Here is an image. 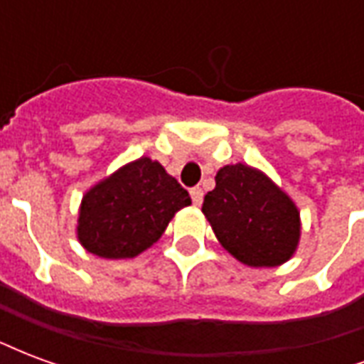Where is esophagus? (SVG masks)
Masks as SVG:
<instances>
[{
  "label": "esophagus",
  "instance_id": "obj_1",
  "mask_svg": "<svg viewBox=\"0 0 364 364\" xmlns=\"http://www.w3.org/2000/svg\"><path fill=\"white\" fill-rule=\"evenodd\" d=\"M203 197H205V193H203L200 187H193L191 189V198H193V205L195 206L203 205Z\"/></svg>",
  "mask_w": 364,
  "mask_h": 364
}]
</instances>
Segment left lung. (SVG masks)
Wrapping results in <instances>:
<instances>
[{"instance_id": "1", "label": "left lung", "mask_w": 364, "mask_h": 364, "mask_svg": "<svg viewBox=\"0 0 364 364\" xmlns=\"http://www.w3.org/2000/svg\"><path fill=\"white\" fill-rule=\"evenodd\" d=\"M203 214L226 252L247 267H279L296 253L302 234L296 203L247 164L218 169Z\"/></svg>"}]
</instances>
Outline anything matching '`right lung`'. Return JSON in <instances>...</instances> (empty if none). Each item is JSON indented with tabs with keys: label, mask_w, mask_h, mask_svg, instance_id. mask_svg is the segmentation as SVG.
I'll return each mask as SVG.
<instances>
[{
	"label": "right lung",
	"mask_w": 364,
	"mask_h": 364,
	"mask_svg": "<svg viewBox=\"0 0 364 364\" xmlns=\"http://www.w3.org/2000/svg\"><path fill=\"white\" fill-rule=\"evenodd\" d=\"M191 197L151 158L128 161L85 191L77 213V242L103 259H130L158 242Z\"/></svg>",
	"instance_id": "right-lung-1"
}]
</instances>
